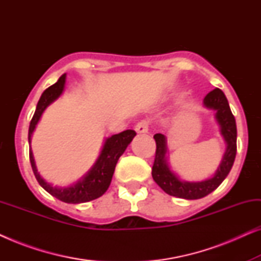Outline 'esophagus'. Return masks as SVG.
Segmentation results:
<instances>
[{
  "label": "esophagus",
  "mask_w": 261,
  "mask_h": 261,
  "mask_svg": "<svg viewBox=\"0 0 261 261\" xmlns=\"http://www.w3.org/2000/svg\"><path fill=\"white\" fill-rule=\"evenodd\" d=\"M149 129V121L148 120H141L139 121L137 123V126H135V130L138 132V133H147Z\"/></svg>",
  "instance_id": "obj_1"
}]
</instances>
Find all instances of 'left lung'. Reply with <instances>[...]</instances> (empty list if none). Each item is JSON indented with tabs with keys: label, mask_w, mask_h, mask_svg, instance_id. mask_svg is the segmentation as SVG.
Here are the masks:
<instances>
[{
	"label": "left lung",
	"mask_w": 261,
	"mask_h": 261,
	"mask_svg": "<svg viewBox=\"0 0 261 261\" xmlns=\"http://www.w3.org/2000/svg\"><path fill=\"white\" fill-rule=\"evenodd\" d=\"M206 108L216 110V120L221 127V134L227 142V151L217 169L215 176L204 181H183L173 172H171L166 163V141L163 134H155V156L152 166V177L156 184L166 194L185 199H198L205 197L210 192L219 188V185L228 176L237 155V123L235 117L228 105L226 95L219 88L214 89L204 97Z\"/></svg>",
	"instance_id": "1"
}]
</instances>
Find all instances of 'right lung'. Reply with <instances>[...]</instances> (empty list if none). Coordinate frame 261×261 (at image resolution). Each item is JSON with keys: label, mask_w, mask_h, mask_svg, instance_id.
Segmentation results:
<instances>
[{"label": "right lung", "mask_w": 261, "mask_h": 261, "mask_svg": "<svg viewBox=\"0 0 261 261\" xmlns=\"http://www.w3.org/2000/svg\"><path fill=\"white\" fill-rule=\"evenodd\" d=\"M64 84H65V74L60 76L57 83L51 85V87L42 92L41 97L37 105V109H35V113L30 123V130H28V141H30V145L32 134H33L34 128L39 122V120H40L42 113H44L46 107L51 105L55 99L59 97L64 90ZM135 135H137V133L134 130L127 129L107 139L101 154H99L97 162L95 163L94 167L85 174L83 179H81L78 183L72 185V187L59 189L52 187L51 184H48L47 181L42 179L40 174L38 173L37 167H35L33 153H32L30 146V160L32 170H33L38 183L48 194L55 196L56 198L60 199V201L65 203H72V204L92 201V199L101 197L108 190L114 171H115L117 160L123 154L127 146L130 144V141L133 140Z\"/></svg>", "instance_id": "1"}]
</instances>
